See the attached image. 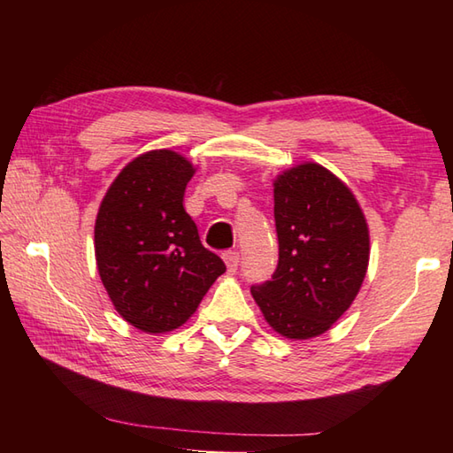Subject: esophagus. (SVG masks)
Here are the masks:
<instances>
[{
  "label": "esophagus",
  "mask_w": 453,
  "mask_h": 453,
  "mask_svg": "<svg viewBox=\"0 0 453 453\" xmlns=\"http://www.w3.org/2000/svg\"><path fill=\"white\" fill-rule=\"evenodd\" d=\"M224 261L227 265V271L229 273H237V266H239V261H242V257H239L237 251H227L224 253Z\"/></svg>",
  "instance_id": "obj_1"
}]
</instances>
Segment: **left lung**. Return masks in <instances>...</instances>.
I'll return each mask as SVG.
<instances>
[{"label": "left lung", "mask_w": 453, "mask_h": 453, "mask_svg": "<svg viewBox=\"0 0 453 453\" xmlns=\"http://www.w3.org/2000/svg\"><path fill=\"white\" fill-rule=\"evenodd\" d=\"M278 265L251 286L276 333L311 339L331 329L364 282L370 234L350 188L331 171L303 163L274 180Z\"/></svg>", "instance_id": "left-lung-1"}]
</instances>
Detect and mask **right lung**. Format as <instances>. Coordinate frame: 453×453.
I'll return each instance as SVG.
<instances>
[{
	"mask_svg": "<svg viewBox=\"0 0 453 453\" xmlns=\"http://www.w3.org/2000/svg\"><path fill=\"white\" fill-rule=\"evenodd\" d=\"M195 167L171 150L130 161L104 195L95 257L117 311L143 333L177 329L226 273L182 206Z\"/></svg>",
	"mask_w": 453,
	"mask_h": 453,
	"instance_id": "1",
	"label": "right lung"
}]
</instances>
